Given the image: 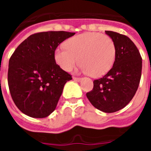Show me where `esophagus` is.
I'll return each instance as SVG.
<instances>
[{
  "mask_svg": "<svg viewBox=\"0 0 151 151\" xmlns=\"http://www.w3.org/2000/svg\"><path fill=\"white\" fill-rule=\"evenodd\" d=\"M73 80H74V81H76V82H80V81H81V80H82V78H78V77H73Z\"/></svg>",
  "mask_w": 151,
  "mask_h": 151,
  "instance_id": "1",
  "label": "esophagus"
}]
</instances>
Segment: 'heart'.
Returning <instances> with one entry per match:
<instances>
[{"mask_svg":"<svg viewBox=\"0 0 151 151\" xmlns=\"http://www.w3.org/2000/svg\"><path fill=\"white\" fill-rule=\"evenodd\" d=\"M64 45L56 49L54 58L65 71H70L79 60L82 72L98 78L108 73L115 61V43L110 36L101 33H82L68 39Z\"/></svg>","mask_w":151,"mask_h":151,"instance_id":"heart-1","label":"heart"}]
</instances>
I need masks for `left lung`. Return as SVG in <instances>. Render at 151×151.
I'll return each instance as SVG.
<instances>
[{
  "label": "left lung",
  "mask_w": 151,
  "mask_h": 151,
  "mask_svg": "<svg viewBox=\"0 0 151 151\" xmlns=\"http://www.w3.org/2000/svg\"><path fill=\"white\" fill-rule=\"evenodd\" d=\"M105 32L115 43V61L105 76L94 80V88L86 96L91 104L99 110L114 113L125 107L138 90L142 58L129 37L112 31Z\"/></svg>",
  "instance_id": "obj_1"
}]
</instances>
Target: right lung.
<instances>
[{"mask_svg": "<svg viewBox=\"0 0 151 151\" xmlns=\"http://www.w3.org/2000/svg\"><path fill=\"white\" fill-rule=\"evenodd\" d=\"M75 32L50 31L33 34L17 47L10 57L8 86L12 99L24 114L48 116L56 109L64 85L72 76L56 63L58 45Z\"/></svg>", "mask_w": 151, "mask_h": 151, "instance_id": "right-lung-1", "label": "right lung"}]
</instances>
